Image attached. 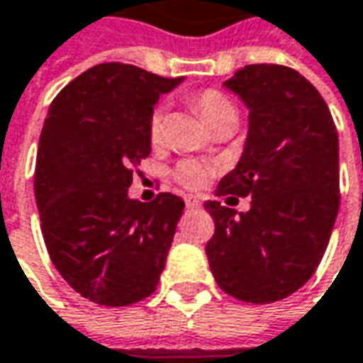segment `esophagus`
Segmentation results:
<instances>
[{
  "mask_svg": "<svg viewBox=\"0 0 363 363\" xmlns=\"http://www.w3.org/2000/svg\"><path fill=\"white\" fill-rule=\"evenodd\" d=\"M184 205H186V209H197V207H201V201L197 197H193V195H186Z\"/></svg>",
  "mask_w": 363,
  "mask_h": 363,
  "instance_id": "obj_1",
  "label": "esophagus"
}]
</instances>
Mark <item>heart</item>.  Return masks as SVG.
Here are the masks:
<instances>
[{
	"label": "heart",
	"instance_id": "obj_1",
	"mask_svg": "<svg viewBox=\"0 0 363 363\" xmlns=\"http://www.w3.org/2000/svg\"><path fill=\"white\" fill-rule=\"evenodd\" d=\"M189 103L193 105V109L199 113V118L203 119V123L207 128L215 125L217 121L235 116V107L229 101L228 97L221 91L215 89H205L199 91L195 95H191ZM148 134H150L152 144H158L162 138V109H154L150 116V125H148ZM213 168L207 162H199V160H182L181 164L174 168V179L189 186V189H199L205 182L211 179Z\"/></svg>",
	"mask_w": 363,
	"mask_h": 363
}]
</instances>
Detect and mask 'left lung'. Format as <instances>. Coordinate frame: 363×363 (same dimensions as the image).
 I'll return each instance as SVG.
<instances>
[{"label":"left lung","instance_id":"1","mask_svg":"<svg viewBox=\"0 0 363 363\" xmlns=\"http://www.w3.org/2000/svg\"><path fill=\"white\" fill-rule=\"evenodd\" d=\"M250 109L238 166L217 195L252 197L235 215L219 201L207 258L219 289L266 305L296 292L323 258L339 211V142L319 91L294 69L247 65L223 83Z\"/></svg>","mask_w":363,"mask_h":363}]
</instances>
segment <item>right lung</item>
Listing matches in <instances>:
<instances>
[{
	"label": "right lung",
	"mask_w": 363,
	"mask_h": 363,
	"mask_svg": "<svg viewBox=\"0 0 363 363\" xmlns=\"http://www.w3.org/2000/svg\"><path fill=\"white\" fill-rule=\"evenodd\" d=\"M179 79L103 62L50 103L40 134L34 193L50 260L71 289L103 307L150 296L164 270L184 201L128 197L152 150L154 103Z\"/></svg>",
	"instance_id": "right-lung-1"
}]
</instances>
